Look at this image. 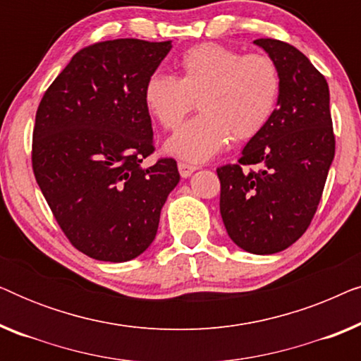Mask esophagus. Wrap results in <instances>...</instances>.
I'll use <instances>...</instances> for the list:
<instances>
[{
	"label": "esophagus",
	"instance_id": "esophagus-1",
	"mask_svg": "<svg viewBox=\"0 0 361 361\" xmlns=\"http://www.w3.org/2000/svg\"><path fill=\"white\" fill-rule=\"evenodd\" d=\"M177 167H179L180 176L184 177V179H187V177H190L197 171V166L187 164V162H179V164H177Z\"/></svg>",
	"mask_w": 361,
	"mask_h": 361
}]
</instances>
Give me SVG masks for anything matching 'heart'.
Masks as SVG:
<instances>
[{"label": "heart", "mask_w": 361, "mask_h": 361, "mask_svg": "<svg viewBox=\"0 0 361 361\" xmlns=\"http://www.w3.org/2000/svg\"><path fill=\"white\" fill-rule=\"evenodd\" d=\"M279 90V71L271 57L204 42L184 52L177 78L149 77L145 105L164 130H176L197 100L202 113L167 141L166 149L179 159L204 162L219 154L231 135L238 141L258 135L273 116Z\"/></svg>", "instance_id": "1"}]
</instances>
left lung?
I'll use <instances>...</instances> for the list:
<instances>
[{
  "mask_svg": "<svg viewBox=\"0 0 361 361\" xmlns=\"http://www.w3.org/2000/svg\"><path fill=\"white\" fill-rule=\"evenodd\" d=\"M279 71L278 106L243 147L238 164L216 169L226 233L253 255L279 253L307 230L335 156L325 77L302 52L278 39H256ZM259 164L258 173L243 167Z\"/></svg>",
  "mask_w": 361,
  "mask_h": 361,
  "instance_id": "obj_1",
  "label": "left lung"
}]
</instances>
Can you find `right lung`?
I'll return each instance as SVG.
<instances>
[{
    "instance_id": "right-lung-1",
    "label": "right lung",
    "mask_w": 361,
    "mask_h": 361,
    "mask_svg": "<svg viewBox=\"0 0 361 361\" xmlns=\"http://www.w3.org/2000/svg\"><path fill=\"white\" fill-rule=\"evenodd\" d=\"M171 41L113 39L78 51L44 93L32 133V171L59 226L83 255L123 263L156 238L179 184L154 151L145 87Z\"/></svg>"
}]
</instances>
